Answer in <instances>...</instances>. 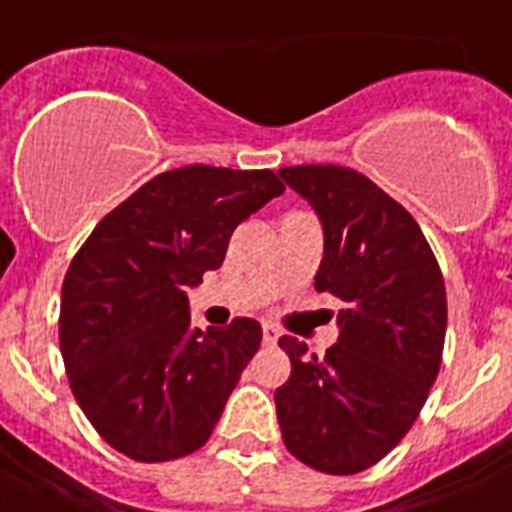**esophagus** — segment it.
<instances>
[{"label": "esophagus", "instance_id": "34e87169", "mask_svg": "<svg viewBox=\"0 0 512 512\" xmlns=\"http://www.w3.org/2000/svg\"><path fill=\"white\" fill-rule=\"evenodd\" d=\"M261 335H264V342L266 345H277V340H280V332L272 327V324H264V329H261Z\"/></svg>", "mask_w": 512, "mask_h": 512}]
</instances>
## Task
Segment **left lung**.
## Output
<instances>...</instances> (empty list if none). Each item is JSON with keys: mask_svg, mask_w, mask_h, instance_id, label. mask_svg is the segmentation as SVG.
<instances>
[{"mask_svg": "<svg viewBox=\"0 0 512 512\" xmlns=\"http://www.w3.org/2000/svg\"><path fill=\"white\" fill-rule=\"evenodd\" d=\"M280 177L322 222L314 285L340 298V337L327 356L280 337L290 379L274 392L285 447L306 466L366 471L408 434L442 363L445 280L416 219L337 164L282 167Z\"/></svg>", "mask_w": 512, "mask_h": 512, "instance_id": "left-lung-1", "label": "left lung"}]
</instances>
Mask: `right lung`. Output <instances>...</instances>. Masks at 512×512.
Instances as JSON below:
<instances>
[{
  "instance_id": "1",
  "label": "right lung",
  "mask_w": 512,
  "mask_h": 512,
  "mask_svg": "<svg viewBox=\"0 0 512 512\" xmlns=\"http://www.w3.org/2000/svg\"><path fill=\"white\" fill-rule=\"evenodd\" d=\"M282 193L269 170L162 172L75 253L59 348L75 400L117 453L162 463L206 445L259 350L261 324L193 327L188 290L222 266L235 227Z\"/></svg>"
}]
</instances>
